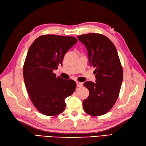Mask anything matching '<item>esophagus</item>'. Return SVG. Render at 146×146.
Instances as JSON below:
<instances>
[{
    "mask_svg": "<svg viewBox=\"0 0 146 146\" xmlns=\"http://www.w3.org/2000/svg\"><path fill=\"white\" fill-rule=\"evenodd\" d=\"M76 85H77V87H82L83 86V83L81 82H76Z\"/></svg>",
    "mask_w": 146,
    "mask_h": 146,
    "instance_id": "1",
    "label": "esophagus"
}]
</instances>
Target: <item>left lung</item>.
Listing matches in <instances>:
<instances>
[{
	"instance_id": "1",
	"label": "left lung",
	"mask_w": 146,
	"mask_h": 146,
	"mask_svg": "<svg viewBox=\"0 0 146 146\" xmlns=\"http://www.w3.org/2000/svg\"><path fill=\"white\" fill-rule=\"evenodd\" d=\"M88 50L90 66L95 68L96 83L86 82L88 97L83 101L85 111L92 116L107 113L115 104L123 80V70L115 46L101 34L77 36Z\"/></svg>"
}]
</instances>
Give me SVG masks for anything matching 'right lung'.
<instances>
[{
  "instance_id": "obj_1",
  "label": "right lung",
  "mask_w": 146,
  "mask_h": 146,
  "mask_svg": "<svg viewBox=\"0 0 146 146\" xmlns=\"http://www.w3.org/2000/svg\"><path fill=\"white\" fill-rule=\"evenodd\" d=\"M77 41L72 36L42 35L27 52L23 66L24 83L34 106L45 115L63 112L65 98L75 90V81L56 76L53 70L62 64L64 54Z\"/></svg>"
}]
</instances>
